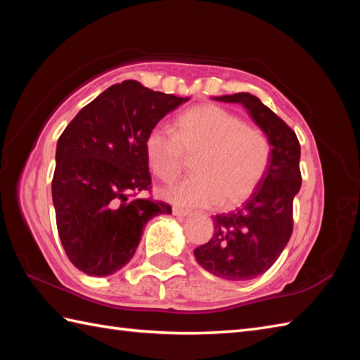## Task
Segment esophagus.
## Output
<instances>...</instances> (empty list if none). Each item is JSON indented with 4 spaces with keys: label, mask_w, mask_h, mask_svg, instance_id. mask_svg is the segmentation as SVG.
I'll return each mask as SVG.
<instances>
[{
    "label": "esophagus",
    "mask_w": 360,
    "mask_h": 360,
    "mask_svg": "<svg viewBox=\"0 0 360 360\" xmlns=\"http://www.w3.org/2000/svg\"><path fill=\"white\" fill-rule=\"evenodd\" d=\"M173 215L178 217V218H186V217L190 215V210L181 209V207H173Z\"/></svg>",
    "instance_id": "esophagus-1"
}]
</instances>
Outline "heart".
<instances>
[{"mask_svg":"<svg viewBox=\"0 0 360 360\" xmlns=\"http://www.w3.org/2000/svg\"><path fill=\"white\" fill-rule=\"evenodd\" d=\"M174 132L150 129L145 155L158 178L172 184L193 159L195 174L164 192L168 201L187 207H235L262 184L272 148L262 129L218 105H201L176 119Z\"/></svg>","mask_w":360,"mask_h":360,"instance_id":"1","label":"heart"}]
</instances>
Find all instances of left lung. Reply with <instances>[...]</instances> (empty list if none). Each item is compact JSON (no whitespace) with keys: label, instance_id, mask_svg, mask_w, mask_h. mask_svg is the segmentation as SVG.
Here are the masks:
<instances>
[{"label":"left lung","instance_id":"obj_1","mask_svg":"<svg viewBox=\"0 0 360 360\" xmlns=\"http://www.w3.org/2000/svg\"><path fill=\"white\" fill-rule=\"evenodd\" d=\"M241 103L271 142V164L262 184L240 209L215 215L212 238L193 250L205 271L224 280H252L277 262L292 235V202L302 187L300 143L277 114L249 93L213 97Z\"/></svg>","mask_w":360,"mask_h":360}]
</instances>
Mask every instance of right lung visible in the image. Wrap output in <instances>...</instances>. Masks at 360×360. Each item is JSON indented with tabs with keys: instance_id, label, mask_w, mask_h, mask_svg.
Here are the masks:
<instances>
[{
	"instance_id": "add662e5",
	"label": "right lung",
	"mask_w": 360,
	"mask_h": 360,
	"mask_svg": "<svg viewBox=\"0 0 360 360\" xmlns=\"http://www.w3.org/2000/svg\"><path fill=\"white\" fill-rule=\"evenodd\" d=\"M187 101L125 80L82 108L60 136L52 201L63 249L82 272H117L133 258L145 224L172 213L162 201L134 195L151 188L147 134Z\"/></svg>"
}]
</instances>
